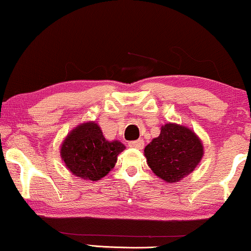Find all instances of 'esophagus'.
<instances>
[{
  "label": "esophagus",
  "instance_id": "1",
  "mask_svg": "<svg viewBox=\"0 0 251 251\" xmlns=\"http://www.w3.org/2000/svg\"><path fill=\"white\" fill-rule=\"evenodd\" d=\"M144 145H145V143H144L143 139H138V140H135V142L129 143V146L132 147V149H136V150H143Z\"/></svg>",
  "mask_w": 251,
  "mask_h": 251
}]
</instances>
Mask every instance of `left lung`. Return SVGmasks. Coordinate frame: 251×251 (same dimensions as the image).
Instances as JSON below:
<instances>
[{
	"label": "left lung",
	"instance_id": "8db88e82",
	"mask_svg": "<svg viewBox=\"0 0 251 251\" xmlns=\"http://www.w3.org/2000/svg\"><path fill=\"white\" fill-rule=\"evenodd\" d=\"M203 144L188 126L168 122L161 126L160 136L144 150L151 170L167 183H178L201 162Z\"/></svg>",
	"mask_w": 251,
	"mask_h": 251
}]
</instances>
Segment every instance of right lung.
<instances>
[{"label": "right lung", "instance_id": "right-lung-1", "mask_svg": "<svg viewBox=\"0 0 251 251\" xmlns=\"http://www.w3.org/2000/svg\"><path fill=\"white\" fill-rule=\"evenodd\" d=\"M126 150L120 140L109 142L98 123L84 122L72 129L60 146V156L74 176L99 180L114 168L118 155Z\"/></svg>", "mask_w": 251, "mask_h": 251}]
</instances>
